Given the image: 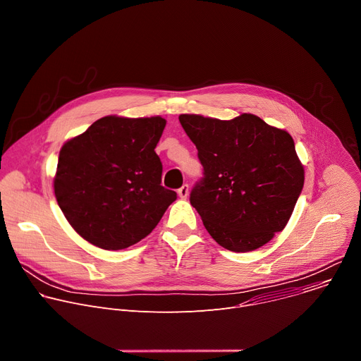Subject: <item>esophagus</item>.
<instances>
[{"label":"esophagus","mask_w":361,"mask_h":361,"mask_svg":"<svg viewBox=\"0 0 361 361\" xmlns=\"http://www.w3.org/2000/svg\"><path fill=\"white\" fill-rule=\"evenodd\" d=\"M188 192H190V188H188L187 184H184V185L178 190V195H180V198H183V200H185V198L188 197Z\"/></svg>","instance_id":"1"}]
</instances>
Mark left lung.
<instances>
[{
  "label": "left lung",
  "instance_id": "1",
  "mask_svg": "<svg viewBox=\"0 0 361 361\" xmlns=\"http://www.w3.org/2000/svg\"><path fill=\"white\" fill-rule=\"evenodd\" d=\"M198 149L204 178L190 202L224 248L247 252L284 230L304 185L293 137L254 114L178 117Z\"/></svg>",
  "mask_w": 361,
  "mask_h": 361
}]
</instances>
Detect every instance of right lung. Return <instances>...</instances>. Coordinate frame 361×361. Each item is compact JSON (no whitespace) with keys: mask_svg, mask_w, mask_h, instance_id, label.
I'll use <instances>...</instances> for the list:
<instances>
[{"mask_svg":"<svg viewBox=\"0 0 361 361\" xmlns=\"http://www.w3.org/2000/svg\"><path fill=\"white\" fill-rule=\"evenodd\" d=\"M160 116H107L60 149L54 192L71 227L104 250L127 248L147 237L176 201L161 185L154 151L166 127Z\"/></svg>","mask_w":361,"mask_h":361,"instance_id":"right-lung-1","label":"right lung"}]
</instances>
